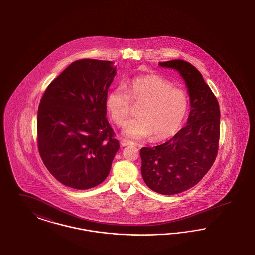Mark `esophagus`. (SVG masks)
I'll return each mask as SVG.
<instances>
[{"mask_svg": "<svg viewBox=\"0 0 255 255\" xmlns=\"http://www.w3.org/2000/svg\"><path fill=\"white\" fill-rule=\"evenodd\" d=\"M120 143H121V145H122V146H128V145H132V144H134L132 141H128V140H126V139H122L121 141H120Z\"/></svg>", "mask_w": 255, "mask_h": 255, "instance_id": "1", "label": "esophagus"}]
</instances>
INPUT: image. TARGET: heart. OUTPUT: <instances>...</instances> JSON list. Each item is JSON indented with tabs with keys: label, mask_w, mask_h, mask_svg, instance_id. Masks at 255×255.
<instances>
[{
	"label": "heart",
	"mask_w": 255,
	"mask_h": 255,
	"mask_svg": "<svg viewBox=\"0 0 255 255\" xmlns=\"http://www.w3.org/2000/svg\"><path fill=\"white\" fill-rule=\"evenodd\" d=\"M139 104L138 117L124 128V134L133 139L153 135L155 141L167 140L179 131L188 113L187 94L157 75L136 76L128 82V91L116 87L106 98V108L117 126L126 123L132 104Z\"/></svg>",
	"instance_id": "1"
}]
</instances>
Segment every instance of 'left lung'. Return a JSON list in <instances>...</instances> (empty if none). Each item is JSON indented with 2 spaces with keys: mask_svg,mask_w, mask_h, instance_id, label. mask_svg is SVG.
Returning <instances> with one entry per match:
<instances>
[{
  "mask_svg": "<svg viewBox=\"0 0 255 255\" xmlns=\"http://www.w3.org/2000/svg\"><path fill=\"white\" fill-rule=\"evenodd\" d=\"M179 72L186 82L191 110L187 125L169 141L142 147L141 176L161 195H175L198 184L215 162L220 136L217 97L196 67L181 59L160 62Z\"/></svg>",
  "mask_w": 255,
  "mask_h": 255,
  "instance_id": "left-lung-1",
  "label": "left lung"
}]
</instances>
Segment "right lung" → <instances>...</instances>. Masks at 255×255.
<instances>
[{
    "instance_id": "obj_1",
    "label": "right lung",
    "mask_w": 255,
    "mask_h": 255,
    "mask_svg": "<svg viewBox=\"0 0 255 255\" xmlns=\"http://www.w3.org/2000/svg\"><path fill=\"white\" fill-rule=\"evenodd\" d=\"M116 75L114 62L84 58L48 85L40 99L37 141L49 172L71 188L102 183L119 149L106 118V98Z\"/></svg>"
}]
</instances>
